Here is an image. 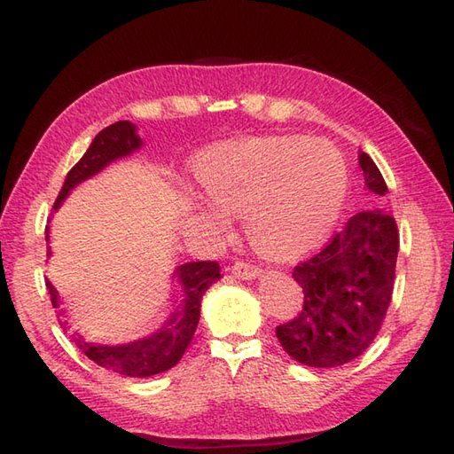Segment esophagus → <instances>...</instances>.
I'll list each match as a JSON object with an SVG mask.
<instances>
[{
  "label": "esophagus",
  "instance_id": "34e87169",
  "mask_svg": "<svg viewBox=\"0 0 454 454\" xmlns=\"http://www.w3.org/2000/svg\"><path fill=\"white\" fill-rule=\"evenodd\" d=\"M231 275H234L236 278H241V280H253L261 275V270L257 267L249 265V262L238 261V262H234V267H231Z\"/></svg>",
  "mask_w": 454,
  "mask_h": 454
}]
</instances>
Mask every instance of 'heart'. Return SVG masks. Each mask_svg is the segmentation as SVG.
I'll return each mask as SVG.
<instances>
[{
	"mask_svg": "<svg viewBox=\"0 0 454 454\" xmlns=\"http://www.w3.org/2000/svg\"><path fill=\"white\" fill-rule=\"evenodd\" d=\"M207 201L244 216L253 247L292 259L329 238L348 192V164L329 141L284 135L224 145L197 166Z\"/></svg>",
	"mask_w": 454,
	"mask_h": 454,
	"instance_id": "heart-1",
	"label": "heart"
}]
</instances>
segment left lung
Returning <instances> with one entry per match:
<instances>
[{
	"label": "left lung",
	"instance_id": "left-lung-1",
	"mask_svg": "<svg viewBox=\"0 0 454 454\" xmlns=\"http://www.w3.org/2000/svg\"><path fill=\"white\" fill-rule=\"evenodd\" d=\"M357 160L365 187L388 193L370 154ZM396 255L395 218L377 208L354 215L319 253L298 262L292 277L303 290V308L277 326L284 352L309 367L344 365L364 354L391 305Z\"/></svg>",
	"mask_w": 454,
	"mask_h": 454
}]
</instances>
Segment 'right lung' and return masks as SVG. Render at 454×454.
<instances>
[{"mask_svg": "<svg viewBox=\"0 0 454 454\" xmlns=\"http://www.w3.org/2000/svg\"><path fill=\"white\" fill-rule=\"evenodd\" d=\"M141 137L137 135V128L131 121H115L108 125L106 129H102L94 137L89 151L84 153L81 160L69 170L54 203V210L59 208L61 201L69 195L73 187H77L84 179L97 176L110 162L141 149ZM48 244L50 226H46V246ZM50 255L51 249L48 246V257ZM174 277H177L184 290L182 309L172 313L170 319L164 323L160 331L146 336V339L118 346L87 342L79 333L71 334L73 342L81 348L82 354L87 356L89 360L112 373L128 377H151L156 373L168 372L182 360L189 342L193 339L199 317H201V300L210 284L220 280V265L216 261L185 262V265L176 269ZM46 288L50 292L51 305L59 308V294L48 278ZM59 325L66 329L67 321H59Z\"/></svg>", "mask_w": 454, "mask_h": 454, "instance_id": "obj_1", "label": "right lung"}]
</instances>
